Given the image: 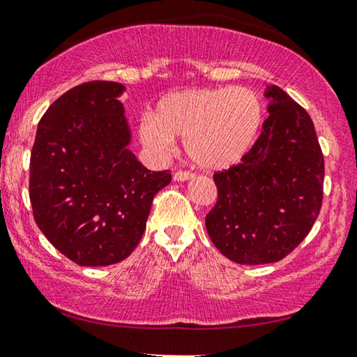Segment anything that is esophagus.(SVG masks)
Listing matches in <instances>:
<instances>
[{"label":"esophagus","instance_id":"obj_1","mask_svg":"<svg viewBox=\"0 0 357 357\" xmlns=\"http://www.w3.org/2000/svg\"><path fill=\"white\" fill-rule=\"evenodd\" d=\"M195 176L194 173H189V172H176L173 174V179L178 181V183H184V181H189Z\"/></svg>","mask_w":357,"mask_h":357}]
</instances>
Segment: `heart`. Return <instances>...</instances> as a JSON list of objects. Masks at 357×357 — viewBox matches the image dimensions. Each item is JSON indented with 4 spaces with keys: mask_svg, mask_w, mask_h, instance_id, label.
Masks as SVG:
<instances>
[{
    "mask_svg": "<svg viewBox=\"0 0 357 357\" xmlns=\"http://www.w3.org/2000/svg\"><path fill=\"white\" fill-rule=\"evenodd\" d=\"M261 116V102L252 89L197 88L163 96L153 119L142 116L137 130L142 144L157 155H167L174 137H181L197 167L225 169L252 147Z\"/></svg>",
    "mask_w": 357,
    "mask_h": 357,
    "instance_id": "1",
    "label": "heart"
}]
</instances>
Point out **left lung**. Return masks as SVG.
Instances as JSON below:
<instances>
[{
    "label": "left lung",
    "mask_w": 357,
    "mask_h": 357,
    "mask_svg": "<svg viewBox=\"0 0 357 357\" xmlns=\"http://www.w3.org/2000/svg\"><path fill=\"white\" fill-rule=\"evenodd\" d=\"M264 98L261 135L241 163L215 173L218 202L205 218L215 247L238 264L280 261L322 205L324 157L311 116L275 84Z\"/></svg>",
    "instance_id": "1"
}]
</instances>
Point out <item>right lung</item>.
Wrapping results in <instances>:
<instances>
[{"label":"right lung","instance_id":"right-lung-1","mask_svg":"<svg viewBox=\"0 0 357 357\" xmlns=\"http://www.w3.org/2000/svg\"><path fill=\"white\" fill-rule=\"evenodd\" d=\"M121 83L88 82L41 116L30 157V202L40 231L79 266L123 261L146 231L169 172H151L130 151Z\"/></svg>","mask_w":357,"mask_h":357}]
</instances>
